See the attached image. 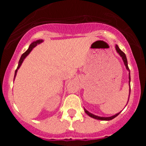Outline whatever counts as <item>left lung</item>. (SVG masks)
Here are the masks:
<instances>
[{
	"label": "left lung",
	"mask_w": 146,
	"mask_h": 146,
	"mask_svg": "<svg viewBox=\"0 0 146 146\" xmlns=\"http://www.w3.org/2000/svg\"><path fill=\"white\" fill-rule=\"evenodd\" d=\"M115 50H116L117 52L118 53V55L121 56V58H122V60H123V64H124L125 66H126V69H127V70L129 71V98H128V101H127V103H128L129 102V96H130V91H131V88H130V81H131V78H130V72H129V69L128 67V63H127V59H126V55H125V53L123 52H122L121 50L119 49V47H118V45H115ZM84 111L85 113H86V114L88 115H89L90 117H91V118H95V119H97V120H102V121H110V120L113 119V118H115L116 116H118V115L120 114V113H116L115 115H112V116H110V117H101V116H98V115H94L92 114V113H91L90 112H88L87 110L86 109V108H84Z\"/></svg>",
	"instance_id": "obj_1"
}]
</instances>
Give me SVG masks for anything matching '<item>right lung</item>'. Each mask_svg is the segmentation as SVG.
I'll use <instances>...</instances> for the list:
<instances>
[{
	"label": "right lung",
	"instance_id": "add662e5",
	"mask_svg": "<svg viewBox=\"0 0 146 146\" xmlns=\"http://www.w3.org/2000/svg\"><path fill=\"white\" fill-rule=\"evenodd\" d=\"M44 42V40H42V39H38V40H36V41H35V42H33L31 44H30V46H29V47H28V50H27L26 51H25V52L21 55V58H20V60H19V63H18V66H17V68L16 71H15V77H16V75H17V73L18 69H20V67L21 66L22 64H23V62L24 61V60H25V58H26L27 56L29 55L30 52H31L32 50H33L35 47H36L37 45L39 44H41L42 42Z\"/></svg>",
	"mask_w": 146,
	"mask_h": 146
}]
</instances>
